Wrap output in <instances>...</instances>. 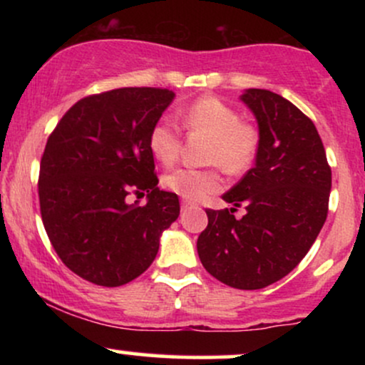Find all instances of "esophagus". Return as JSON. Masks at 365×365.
<instances>
[{
    "instance_id": "obj_1",
    "label": "esophagus",
    "mask_w": 365,
    "mask_h": 365,
    "mask_svg": "<svg viewBox=\"0 0 365 365\" xmlns=\"http://www.w3.org/2000/svg\"><path fill=\"white\" fill-rule=\"evenodd\" d=\"M188 207H194V202H190V200H182V209H183V211H187Z\"/></svg>"
}]
</instances>
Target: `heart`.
<instances>
[{
    "label": "heart",
    "mask_w": 365,
    "mask_h": 365,
    "mask_svg": "<svg viewBox=\"0 0 365 365\" xmlns=\"http://www.w3.org/2000/svg\"><path fill=\"white\" fill-rule=\"evenodd\" d=\"M183 127L190 133L209 137L207 163L226 173L240 175L252 166L259 149V132L242 121L240 113L212 96L195 99L182 113ZM149 150L165 166L173 165L180 153V130L168 118H159L149 130ZM217 170L178 168L163 177V185L187 200H199L220 190Z\"/></svg>",
    "instance_id": "1"
}]
</instances>
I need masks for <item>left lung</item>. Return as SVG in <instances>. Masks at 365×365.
Returning <instances> with one entry per match:
<instances>
[{
	"label": "left lung",
	"mask_w": 365,
	"mask_h": 365,
	"mask_svg": "<svg viewBox=\"0 0 365 365\" xmlns=\"http://www.w3.org/2000/svg\"><path fill=\"white\" fill-rule=\"evenodd\" d=\"M240 99L257 120L255 165L223 195L233 207L207 209L197 252L221 283L259 290L299 266L316 242L328 216L331 168L312 120L295 104L266 89H247ZM240 205L246 215L237 220Z\"/></svg>",
	"instance_id": "1"
}]
</instances>
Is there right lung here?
I'll list each match as a JSON object with an SVG mask.
<instances>
[{
    "instance_id": "obj_1",
    "label": "right lung",
    "mask_w": 365,
    "mask_h": 365,
    "mask_svg": "<svg viewBox=\"0 0 365 365\" xmlns=\"http://www.w3.org/2000/svg\"><path fill=\"white\" fill-rule=\"evenodd\" d=\"M175 99L123 87L75 103L49 135L39 170L41 216L63 264L99 287H120L153 264L159 237L180 215L159 190L149 130ZM130 193L148 194L144 207Z\"/></svg>"
}]
</instances>
